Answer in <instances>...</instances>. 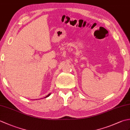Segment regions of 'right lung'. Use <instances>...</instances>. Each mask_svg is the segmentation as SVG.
<instances>
[{
    "label": "right lung",
    "instance_id": "obj_1",
    "mask_svg": "<svg viewBox=\"0 0 130 130\" xmlns=\"http://www.w3.org/2000/svg\"><path fill=\"white\" fill-rule=\"evenodd\" d=\"M50 94H51V93H50V94H48L47 95H46V96H45V98H47V97H48V96H49L50 95Z\"/></svg>",
    "mask_w": 130,
    "mask_h": 130
}]
</instances>
